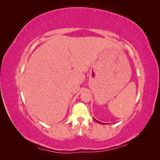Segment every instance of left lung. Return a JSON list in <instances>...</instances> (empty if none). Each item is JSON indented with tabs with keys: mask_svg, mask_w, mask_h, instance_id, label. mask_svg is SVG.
I'll return each mask as SVG.
<instances>
[{
	"mask_svg": "<svg viewBox=\"0 0 160 160\" xmlns=\"http://www.w3.org/2000/svg\"><path fill=\"white\" fill-rule=\"evenodd\" d=\"M93 119H94V118H93ZM94 120H95V121H96V122H98V123H100V124H102V122H98V120H96V119H94Z\"/></svg>",
	"mask_w": 160,
	"mask_h": 160,
	"instance_id": "8db88e82",
	"label": "left lung"
}]
</instances>
